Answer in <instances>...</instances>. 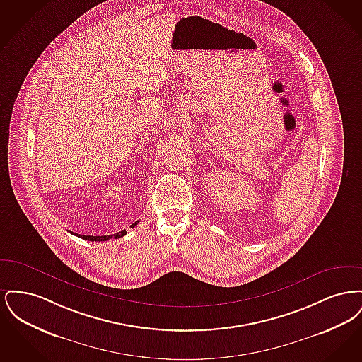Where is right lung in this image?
Segmentation results:
<instances>
[{
    "label": "right lung",
    "instance_id": "obj_1",
    "mask_svg": "<svg viewBox=\"0 0 362 362\" xmlns=\"http://www.w3.org/2000/svg\"><path fill=\"white\" fill-rule=\"evenodd\" d=\"M137 224L138 221H136L132 226H136ZM70 233H73V232H70ZM126 233H127L126 230H122V232H118V233H115V235H108V236H84V235H78V233H73V235H76V236H78V238H81V239H84V240L107 241L110 240V239H119L122 236H124Z\"/></svg>",
    "mask_w": 362,
    "mask_h": 362
}]
</instances>
